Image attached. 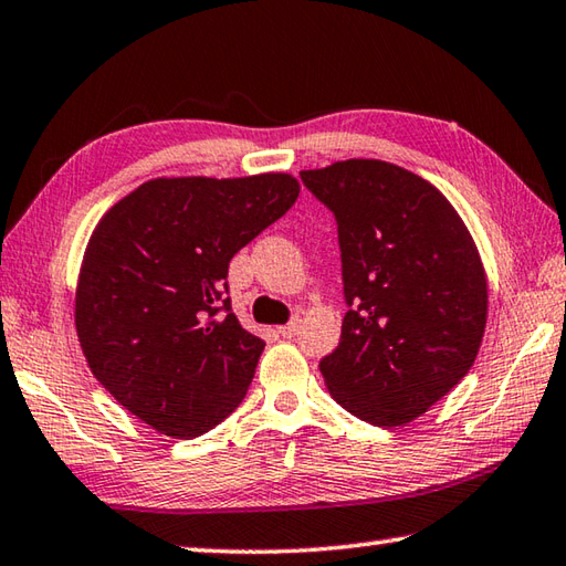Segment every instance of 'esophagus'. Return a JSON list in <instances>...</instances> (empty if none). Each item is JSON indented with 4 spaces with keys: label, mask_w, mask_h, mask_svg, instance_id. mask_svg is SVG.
Segmentation results:
<instances>
[{
    "label": "esophagus",
    "mask_w": 566,
    "mask_h": 566,
    "mask_svg": "<svg viewBox=\"0 0 566 566\" xmlns=\"http://www.w3.org/2000/svg\"><path fill=\"white\" fill-rule=\"evenodd\" d=\"M298 326H302V318H292L290 324L280 326V334H282L284 338H294V336L298 334Z\"/></svg>",
    "instance_id": "esophagus-1"
}]
</instances>
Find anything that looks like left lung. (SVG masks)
Instances as JSON below:
<instances>
[{
	"label": "left lung",
	"mask_w": 566,
	"mask_h": 566,
	"mask_svg": "<svg viewBox=\"0 0 566 566\" xmlns=\"http://www.w3.org/2000/svg\"><path fill=\"white\" fill-rule=\"evenodd\" d=\"M338 223L348 312L321 360L334 400L375 427H402L471 370L489 318L479 248L449 198L380 159L302 171Z\"/></svg>",
	"instance_id": "1"
}]
</instances>
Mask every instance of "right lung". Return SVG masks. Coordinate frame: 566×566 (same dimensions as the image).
Wrapping results in <instances>:
<instances>
[{
	"mask_svg": "<svg viewBox=\"0 0 566 566\" xmlns=\"http://www.w3.org/2000/svg\"><path fill=\"white\" fill-rule=\"evenodd\" d=\"M298 188L284 171L161 176L95 226L75 286L77 340L97 382L159 434L201 437L245 397L264 340L230 312L228 264Z\"/></svg>",
	"mask_w": 566,
	"mask_h": 566,
	"instance_id": "right-lung-1",
	"label": "right lung"
}]
</instances>
